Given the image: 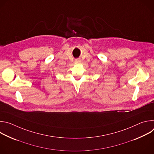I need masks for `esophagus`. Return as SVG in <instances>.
<instances>
[{"mask_svg": "<svg viewBox=\"0 0 154 154\" xmlns=\"http://www.w3.org/2000/svg\"><path fill=\"white\" fill-rule=\"evenodd\" d=\"M78 61H79V60H78Z\"/></svg>", "mask_w": 154, "mask_h": 154, "instance_id": "obj_1", "label": "esophagus"}]
</instances>
